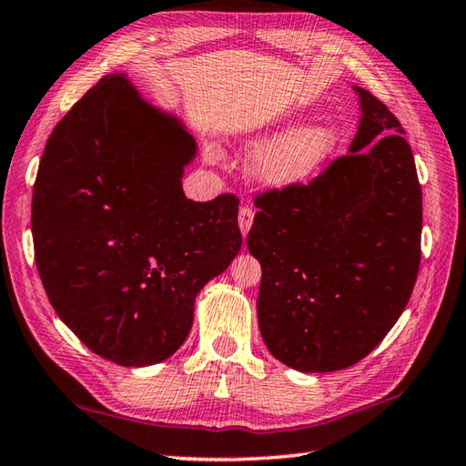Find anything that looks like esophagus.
<instances>
[{"mask_svg":"<svg viewBox=\"0 0 466 466\" xmlns=\"http://www.w3.org/2000/svg\"><path fill=\"white\" fill-rule=\"evenodd\" d=\"M253 218H255V211H253L251 208L243 206V208L239 209V227H241V233H243V235H247L248 229H251Z\"/></svg>","mask_w":466,"mask_h":466,"instance_id":"esophagus-1","label":"esophagus"}]
</instances>
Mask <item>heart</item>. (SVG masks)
Masks as SVG:
<instances>
[{
  "label": "heart",
  "instance_id": "1",
  "mask_svg": "<svg viewBox=\"0 0 466 466\" xmlns=\"http://www.w3.org/2000/svg\"><path fill=\"white\" fill-rule=\"evenodd\" d=\"M336 144L338 134L328 124L290 130L258 147L251 164L253 174L267 187H297L330 160Z\"/></svg>",
  "mask_w": 466,
  "mask_h": 466
}]
</instances>
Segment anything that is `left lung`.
<instances>
[{
	"label": "left lung",
	"mask_w": 466,
	"mask_h": 466,
	"mask_svg": "<svg viewBox=\"0 0 466 466\" xmlns=\"http://www.w3.org/2000/svg\"><path fill=\"white\" fill-rule=\"evenodd\" d=\"M350 152L309 184L267 189L247 247L258 258V328L299 371L358 364L405 310L421 263L423 206L411 146L370 90Z\"/></svg>",
	"instance_id": "8db88e82"
}]
</instances>
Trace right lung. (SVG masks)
Wrapping results in <instances>:
<instances>
[{
	"mask_svg": "<svg viewBox=\"0 0 466 466\" xmlns=\"http://www.w3.org/2000/svg\"><path fill=\"white\" fill-rule=\"evenodd\" d=\"M196 142L124 75L76 100L45 146L31 203L35 263L59 319L118 366L184 344L198 292L243 243L239 199L181 189Z\"/></svg>",
	"mask_w": 466,
	"mask_h": 466,
	"instance_id": "add662e5",
	"label": "right lung"
}]
</instances>
